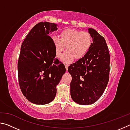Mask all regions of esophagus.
<instances>
[{"mask_svg": "<svg viewBox=\"0 0 130 130\" xmlns=\"http://www.w3.org/2000/svg\"><path fill=\"white\" fill-rule=\"evenodd\" d=\"M65 68H66V70H67V71L68 68V65H65Z\"/></svg>", "mask_w": 130, "mask_h": 130, "instance_id": "1", "label": "esophagus"}]
</instances>
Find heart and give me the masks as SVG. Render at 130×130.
I'll return each mask as SVG.
<instances>
[{
  "mask_svg": "<svg viewBox=\"0 0 130 130\" xmlns=\"http://www.w3.org/2000/svg\"><path fill=\"white\" fill-rule=\"evenodd\" d=\"M52 43L55 50V54L60 58L65 51L67 52L62 57L63 62L67 63L72 62L75 58L81 60L85 56L93 43L91 34L86 31H80L71 28H65L60 33V38L52 37Z\"/></svg>",
  "mask_w": 130,
  "mask_h": 130,
  "instance_id": "b5f03b06",
  "label": "heart"
}]
</instances>
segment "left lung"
<instances>
[{"label": "left lung", "mask_w": 130, "mask_h": 130, "mask_svg": "<svg viewBox=\"0 0 130 130\" xmlns=\"http://www.w3.org/2000/svg\"><path fill=\"white\" fill-rule=\"evenodd\" d=\"M93 43L81 60L68 67L72 76L70 95L81 105L96 102L104 93L109 78L110 56L104 37L93 28H88Z\"/></svg>", "instance_id": "8db88e82"}]
</instances>
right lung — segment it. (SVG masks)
I'll return each mask as SVG.
<instances>
[{
	"label": "right lung",
	"mask_w": 130,
	"mask_h": 130,
	"mask_svg": "<svg viewBox=\"0 0 130 130\" xmlns=\"http://www.w3.org/2000/svg\"><path fill=\"white\" fill-rule=\"evenodd\" d=\"M57 25L41 22L35 25L24 39L18 62L19 85L26 98L36 104L54 100L56 86L65 73V65L55 58L50 32Z\"/></svg>",
	"instance_id": "1"
}]
</instances>
